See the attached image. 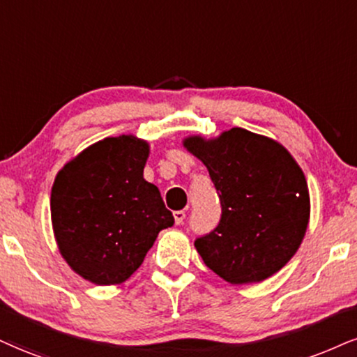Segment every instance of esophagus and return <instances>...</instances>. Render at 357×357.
I'll use <instances>...</instances> for the list:
<instances>
[{"instance_id":"esophagus-1","label":"esophagus","mask_w":357,"mask_h":357,"mask_svg":"<svg viewBox=\"0 0 357 357\" xmlns=\"http://www.w3.org/2000/svg\"><path fill=\"white\" fill-rule=\"evenodd\" d=\"M174 220L177 225H182L183 220H185V212L183 210H178V212H174Z\"/></svg>"}]
</instances>
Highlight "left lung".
<instances>
[{
	"label": "left lung",
	"mask_w": 357,
	"mask_h": 357,
	"mask_svg": "<svg viewBox=\"0 0 357 357\" xmlns=\"http://www.w3.org/2000/svg\"><path fill=\"white\" fill-rule=\"evenodd\" d=\"M183 147L204 162L222 202L218 227L195 240L205 265L231 284L278 273L310 223V190L291 153L241 127L215 139L190 135Z\"/></svg>",
	"instance_id": "obj_1"
}]
</instances>
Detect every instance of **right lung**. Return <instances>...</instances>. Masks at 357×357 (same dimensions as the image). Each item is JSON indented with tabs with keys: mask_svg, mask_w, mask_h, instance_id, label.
Segmentation results:
<instances>
[{
	"mask_svg": "<svg viewBox=\"0 0 357 357\" xmlns=\"http://www.w3.org/2000/svg\"><path fill=\"white\" fill-rule=\"evenodd\" d=\"M147 140L105 137L57 172L51 222L61 257L94 284H121L142 265L158 231L174 225L160 192L144 178Z\"/></svg>",
	"mask_w": 357,
	"mask_h": 357,
	"instance_id": "obj_1",
	"label": "right lung"
}]
</instances>
